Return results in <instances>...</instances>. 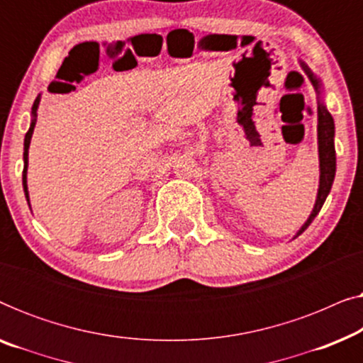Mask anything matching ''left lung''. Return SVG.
Segmentation results:
<instances>
[{
  "label": "left lung",
  "mask_w": 363,
  "mask_h": 363,
  "mask_svg": "<svg viewBox=\"0 0 363 363\" xmlns=\"http://www.w3.org/2000/svg\"><path fill=\"white\" fill-rule=\"evenodd\" d=\"M302 69H304L307 76H309L312 86L317 91V94L320 96V89L322 84L319 79H317L314 74L311 72V69L306 66L304 62H301ZM317 117H319V123H317V140H319V167H320V180H319V191H317V200L314 205V210H312L309 220H307L299 231H297L296 238L302 235L307 230V226L314 221V218L317 216V213L320 211L322 205H324L327 195H329L332 183H334V177H335V147H334V133H335V127H334V118H332L330 112L327 111V107L324 106V102L320 101L319 97V106H317Z\"/></svg>",
  "instance_id": "1"
}]
</instances>
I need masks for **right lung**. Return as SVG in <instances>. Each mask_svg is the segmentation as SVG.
Listing matches in <instances>:
<instances>
[{"label":"right lung","mask_w":363,"mask_h":363,"mask_svg":"<svg viewBox=\"0 0 363 363\" xmlns=\"http://www.w3.org/2000/svg\"><path fill=\"white\" fill-rule=\"evenodd\" d=\"M39 101H41V97L38 96L36 101L33 104V121H31V125H29V130L26 132V137H24V153H23V158H24V170H23V188H24V195H26V200L29 203V193H28V183H26V173H28V150H29V143H31V137H33V132H34V125H36V116H38V107H39Z\"/></svg>","instance_id":"add662e5"}]
</instances>
